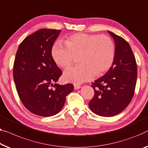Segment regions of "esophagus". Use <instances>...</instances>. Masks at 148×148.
<instances>
[{
    "mask_svg": "<svg viewBox=\"0 0 148 148\" xmlns=\"http://www.w3.org/2000/svg\"><path fill=\"white\" fill-rule=\"evenodd\" d=\"M74 89H80V88H81L80 86L78 84H74Z\"/></svg>",
    "mask_w": 148,
    "mask_h": 148,
    "instance_id": "1",
    "label": "esophagus"
}]
</instances>
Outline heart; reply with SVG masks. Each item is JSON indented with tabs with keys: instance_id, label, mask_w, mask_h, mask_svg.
Masks as SVG:
<instances>
[{
	"instance_id": "heart-1",
	"label": "heart",
	"mask_w": 148,
	"mask_h": 148,
	"mask_svg": "<svg viewBox=\"0 0 148 148\" xmlns=\"http://www.w3.org/2000/svg\"><path fill=\"white\" fill-rule=\"evenodd\" d=\"M65 45L59 41L53 45L52 58L56 64L66 68L72 64L74 56H78L80 64L68 68L64 72L66 82L81 84L100 76L113 64L115 47L113 41L105 35L76 33L68 36Z\"/></svg>"
}]
</instances>
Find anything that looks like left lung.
Returning a JSON list of instances; mask_svg holds the SVG:
<instances>
[{
	"mask_svg": "<svg viewBox=\"0 0 148 148\" xmlns=\"http://www.w3.org/2000/svg\"><path fill=\"white\" fill-rule=\"evenodd\" d=\"M115 42L113 64L105 75L92 82L94 96L90 110L103 117L122 112L133 98L137 81V64L130 46L121 36L108 31Z\"/></svg>",
	"mask_w": 148,
	"mask_h": 148,
	"instance_id": "8db88e82",
	"label": "left lung"
}]
</instances>
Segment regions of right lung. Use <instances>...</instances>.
<instances>
[{
  "mask_svg": "<svg viewBox=\"0 0 148 148\" xmlns=\"http://www.w3.org/2000/svg\"><path fill=\"white\" fill-rule=\"evenodd\" d=\"M60 30L43 28L26 37L16 52L13 77L19 98L32 114L48 117L58 114L73 91L72 84H56L62 75L51 50ZM54 86V89L50 88Z\"/></svg>",
  "mask_w": 148,
  "mask_h": 148,
  "instance_id": "right-lung-1",
  "label": "right lung"
}]
</instances>
